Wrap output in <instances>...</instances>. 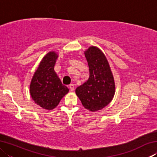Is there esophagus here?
<instances>
[{"label":"esophagus","mask_w":157,"mask_h":157,"mask_svg":"<svg viewBox=\"0 0 157 157\" xmlns=\"http://www.w3.org/2000/svg\"><path fill=\"white\" fill-rule=\"evenodd\" d=\"M69 88H70V90L71 91H74V89H75V86H74L73 84H71L69 85Z\"/></svg>","instance_id":"obj_1"}]
</instances>
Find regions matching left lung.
<instances>
[{"label": "left lung", "instance_id": "8db88e82", "mask_svg": "<svg viewBox=\"0 0 157 157\" xmlns=\"http://www.w3.org/2000/svg\"><path fill=\"white\" fill-rule=\"evenodd\" d=\"M89 68V78L75 90L84 107L90 111L102 109L109 104L115 94V82L108 61L98 47L84 52Z\"/></svg>", "mask_w": 157, "mask_h": 157}]
</instances>
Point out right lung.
Returning a JSON list of instances; mask_svg holds the SVG:
<instances>
[{
    "instance_id": "add662e5",
    "label": "right lung",
    "mask_w": 157,
    "mask_h": 157,
    "mask_svg": "<svg viewBox=\"0 0 157 157\" xmlns=\"http://www.w3.org/2000/svg\"><path fill=\"white\" fill-rule=\"evenodd\" d=\"M57 57L55 51L47 53L39 63L30 85V95L34 102L47 110L56 107L69 91L54 71Z\"/></svg>"
}]
</instances>
